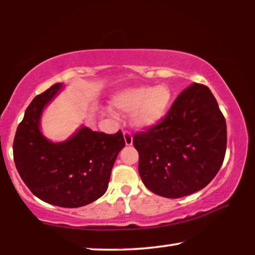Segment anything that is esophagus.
<instances>
[{"mask_svg": "<svg viewBox=\"0 0 255 255\" xmlns=\"http://www.w3.org/2000/svg\"><path fill=\"white\" fill-rule=\"evenodd\" d=\"M124 139H125V143H126L127 146H130L132 144V135L130 131L128 130H125L124 131Z\"/></svg>", "mask_w": 255, "mask_h": 255, "instance_id": "1", "label": "esophagus"}]
</instances>
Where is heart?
Here are the masks:
<instances>
[{
    "label": "heart",
    "mask_w": 255,
    "mask_h": 255,
    "mask_svg": "<svg viewBox=\"0 0 255 255\" xmlns=\"http://www.w3.org/2000/svg\"><path fill=\"white\" fill-rule=\"evenodd\" d=\"M172 101L171 90L166 85L138 86L125 90L114 97V105L124 112H133L137 126L156 125L169 110Z\"/></svg>",
    "instance_id": "1"
}]
</instances>
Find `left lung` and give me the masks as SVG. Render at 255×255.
<instances>
[{
    "instance_id": "8db88e82",
    "label": "left lung",
    "mask_w": 255,
    "mask_h": 255,
    "mask_svg": "<svg viewBox=\"0 0 255 255\" xmlns=\"http://www.w3.org/2000/svg\"><path fill=\"white\" fill-rule=\"evenodd\" d=\"M132 143L146 188L181 198L204 189L218 173L226 153V122L210 90L193 83L161 122L136 132Z\"/></svg>"
}]
</instances>
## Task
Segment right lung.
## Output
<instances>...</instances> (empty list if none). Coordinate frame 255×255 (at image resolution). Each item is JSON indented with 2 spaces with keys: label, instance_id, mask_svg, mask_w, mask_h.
I'll return each instance as SVG.
<instances>
[{
  "label": "right lung",
  "instance_id": "add662e5",
  "mask_svg": "<svg viewBox=\"0 0 255 255\" xmlns=\"http://www.w3.org/2000/svg\"><path fill=\"white\" fill-rule=\"evenodd\" d=\"M62 89L56 83L33 99L16 128L13 158L21 179L42 201L77 208L105 195L112 166L125 139L116 133L82 127L62 143H53L40 131L44 108Z\"/></svg>",
  "mask_w": 255,
  "mask_h": 255
}]
</instances>
